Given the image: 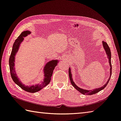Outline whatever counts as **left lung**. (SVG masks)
<instances>
[{
    "label": "left lung",
    "instance_id": "8db88e82",
    "mask_svg": "<svg viewBox=\"0 0 121 121\" xmlns=\"http://www.w3.org/2000/svg\"><path fill=\"white\" fill-rule=\"evenodd\" d=\"M103 47H104V49L105 50V51L106 52V54L107 55V57H108V60H109V65H110V77H109V78L108 79V81H107L106 84L105 85L103 86L102 87H101L99 88H96L93 90V91H88V90H85V89H83L80 88L78 87L77 86L74 82H73V80H72V74L71 73V70H70V68L69 69V78L70 80V82H71L72 85L78 91L80 92V93H82L83 95H93V94H95L98 93L99 91H102L104 88L108 84V83L109 81V79L111 78V76L112 74V64H111V50L109 49V47H108V44H107L106 42H105L104 41H103Z\"/></svg>",
    "mask_w": 121,
    "mask_h": 121
}]
</instances>
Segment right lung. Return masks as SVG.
Wrapping results in <instances>:
<instances>
[{"label": "right lung", "instance_id": "1", "mask_svg": "<svg viewBox=\"0 0 121 121\" xmlns=\"http://www.w3.org/2000/svg\"><path fill=\"white\" fill-rule=\"evenodd\" d=\"M30 32L28 30H26L21 33V34L19 35V36L17 38V39L15 40V42L13 46V49L12 51V53L9 57V69L10 75L12 77V78L15 83L20 87L22 89H23L25 91H26L29 93H36V92L40 91L41 89L43 88V87L46 86L47 85L49 84L50 82V80L51 79V77L53 73V70L54 68L58 64V60H52L50 62H48L47 65H45V67L44 69V79L43 82L41 85H33L31 86H25L23 85L20 81L19 80V79L16 76V74L15 73V68H14V61H15V56L16 52L18 50V48L19 44L23 41L24 39V37H25L28 34H30Z\"/></svg>", "mask_w": 121, "mask_h": 121}]
</instances>
